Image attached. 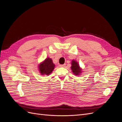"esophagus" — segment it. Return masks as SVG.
Masks as SVG:
<instances>
[{"label": "esophagus", "instance_id": "obj_1", "mask_svg": "<svg viewBox=\"0 0 122 122\" xmlns=\"http://www.w3.org/2000/svg\"><path fill=\"white\" fill-rule=\"evenodd\" d=\"M66 66V64H63V65H60V67H64Z\"/></svg>", "mask_w": 122, "mask_h": 122}]
</instances>
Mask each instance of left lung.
I'll list each match as a JSON object with an SVG mask.
<instances>
[{"mask_svg": "<svg viewBox=\"0 0 122 122\" xmlns=\"http://www.w3.org/2000/svg\"><path fill=\"white\" fill-rule=\"evenodd\" d=\"M71 69L74 74L76 75H78L81 72V69L80 68L78 62H77L75 61H72Z\"/></svg>", "mask_w": 122, "mask_h": 122, "instance_id": "8db88e82", "label": "left lung"}]
</instances>
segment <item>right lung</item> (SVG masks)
<instances>
[{
  "instance_id": "add662e5",
  "label": "right lung",
  "mask_w": 122,
  "mask_h": 122,
  "mask_svg": "<svg viewBox=\"0 0 122 122\" xmlns=\"http://www.w3.org/2000/svg\"><path fill=\"white\" fill-rule=\"evenodd\" d=\"M39 67L40 72L42 75H49L52 72L55 65L53 63L52 60L48 57L39 65Z\"/></svg>"
}]
</instances>
